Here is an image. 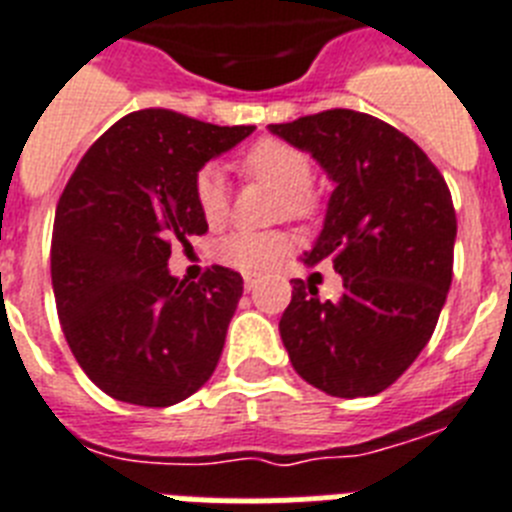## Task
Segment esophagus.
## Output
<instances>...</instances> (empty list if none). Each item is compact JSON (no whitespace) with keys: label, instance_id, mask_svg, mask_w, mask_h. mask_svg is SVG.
Returning a JSON list of instances; mask_svg holds the SVG:
<instances>
[{"label":"esophagus","instance_id":"obj_1","mask_svg":"<svg viewBox=\"0 0 512 512\" xmlns=\"http://www.w3.org/2000/svg\"><path fill=\"white\" fill-rule=\"evenodd\" d=\"M255 283H257L255 276H249V273H247V276H244V289H247V291L255 289Z\"/></svg>","mask_w":512,"mask_h":512}]
</instances>
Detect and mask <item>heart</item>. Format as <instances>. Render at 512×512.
Listing matches in <instances>:
<instances>
[{"label": "heart", "instance_id": "obj_1", "mask_svg": "<svg viewBox=\"0 0 512 512\" xmlns=\"http://www.w3.org/2000/svg\"><path fill=\"white\" fill-rule=\"evenodd\" d=\"M244 171L255 179L273 184L283 195V210L291 216H304L315 208L309 192L312 182V158L296 145L283 140H260L247 150L242 161ZM195 200L208 226H221L229 218V187L218 166H205L195 179ZM294 252V239L283 231H234L218 244V260L249 276L270 273Z\"/></svg>", "mask_w": 512, "mask_h": 512}]
</instances>
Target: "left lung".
Here are the masks:
<instances>
[{
    "mask_svg": "<svg viewBox=\"0 0 512 512\" xmlns=\"http://www.w3.org/2000/svg\"><path fill=\"white\" fill-rule=\"evenodd\" d=\"M273 135L320 163L336 184L304 265L330 260L343 291L322 302L294 278L278 330L294 369L338 398L377 395L422 354L453 281L455 210L414 140L362 111L330 109Z\"/></svg>",
    "mask_w": 512,
    "mask_h": 512,
    "instance_id": "8db88e82",
    "label": "left lung"
}]
</instances>
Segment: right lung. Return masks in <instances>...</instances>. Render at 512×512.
I'll use <instances>...</instances> for the list:
<instances>
[{"label": "right lung", "mask_w": 512, "mask_h": 512, "mask_svg": "<svg viewBox=\"0 0 512 512\" xmlns=\"http://www.w3.org/2000/svg\"><path fill=\"white\" fill-rule=\"evenodd\" d=\"M255 127H218L169 109L111 124L64 187L51 236V286L77 364L111 398L174 406L210 380L242 276L169 273L174 244L208 231L195 179Z\"/></svg>", "instance_id": "right-lung-1"}]
</instances>
